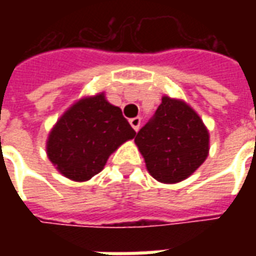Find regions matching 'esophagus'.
I'll return each mask as SVG.
<instances>
[{"instance_id":"34e87169","label":"esophagus","mask_w":256,"mask_h":256,"mask_svg":"<svg viewBox=\"0 0 256 256\" xmlns=\"http://www.w3.org/2000/svg\"><path fill=\"white\" fill-rule=\"evenodd\" d=\"M128 122H130V124H132V128H134V130H136V132H138V128H140V126H141V118H132V119H130V120H128Z\"/></svg>"}]
</instances>
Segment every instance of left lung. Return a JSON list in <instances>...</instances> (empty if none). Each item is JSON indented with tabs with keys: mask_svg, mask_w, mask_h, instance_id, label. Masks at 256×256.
I'll return each instance as SVG.
<instances>
[{
	"mask_svg": "<svg viewBox=\"0 0 256 256\" xmlns=\"http://www.w3.org/2000/svg\"><path fill=\"white\" fill-rule=\"evenodd\" d=\"M134 141L150 176L163 184L184 181L208 156L210 136L203 120L186 102L167 96Z\"/></svg>",
	"mask_w": 256,
	"mask_h": 256,
	"instance_id": "left-lung-1",
	"label": "left lung"
}]
</instances>
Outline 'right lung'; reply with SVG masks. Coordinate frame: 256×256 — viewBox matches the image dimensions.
<instances>
[{
	"label": "right lung",
	"mask_w": 256,
	"mask_h": 256,
	"mask_svg": "<svg viewBox=\"0 0 256 256\" xmlns=\"http://www.w3.org/2000/svg\"><path fill=\"white\" fill-rule=\"evenodd\" d=\"M134 136L122 110L100 93L64 112L48 137V158L64 177L82 182L98 174L112 152Z\"/></svg>",
	"instance_id": "obj_1"
}]
</instances>
